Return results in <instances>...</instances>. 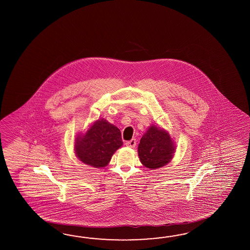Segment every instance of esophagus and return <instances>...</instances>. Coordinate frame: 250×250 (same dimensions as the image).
Segmentation results:
<instances>
[{"label":"esophagus","mask_w":250,"mask_h":250,"mask_svg":"<svg viewBox=\"0 0 250 250\" xmlns=\"http://www.w3.org/2000/svg\"><path fill=\"white\" fill-rule=\"evenodd\" d=\"M136 145H137V140H136L135 138H132L131 140H129V141L126 142V146H127V147L134 148V147L136 146Z\"/></svg>","instance_id":"esophagus-1"}]
</instances>
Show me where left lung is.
<instances>
[{"instance_id":"1","label":"left lung","mask_w":250,"mask_h":250,"mask_svg":"<svg viewBox=\"0 0 250 250\" xmlns=\"http://www.w3.org/2000/svg\"><path fill=\"white\" fill-rule=\"evenodd\" d=\"M176 151L174 140L164 127L149 126L138 144V154L141 164L155 170L169 164Z\"/></svg>"}]
</instances>
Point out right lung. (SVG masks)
<instances>
[{
  "mask_svg": "<svg viewBox=\"0 0 250 250\" xmlns=\"http://www.w3.org/2000/svg\"><path fill=\"white\" fill-rule=\"evenodd\" d=\"M123 144L120 129L101 118L92 123L85 132L77 135L75 154L85 165L103 168L108 165Z\"/></svg>",
  "mask_w": 250,
  "mask_h": 250,
  "instance_id": "1",
  "label": "right lung"
}]
</instances>
